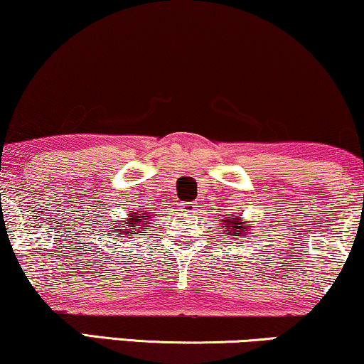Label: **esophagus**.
I'll return each mask as SVG.
<instances>
[{
    "label": "esophagus",
    "instance_id": "obj_1",
    "mask_svg": "<svg viewBox=\"0 0 364 364\" xmlns=\"http://www.w3.org/2000/svg\"><path fill=\"white\" fill-rule=\"evenodd\" d=\"M181 207H182V210H186L187 213H192L193 210H196V202H183V203H181Z\"/></svg>",
    "mask_w": 364,
    "mask_h": 364
}]
</instances>
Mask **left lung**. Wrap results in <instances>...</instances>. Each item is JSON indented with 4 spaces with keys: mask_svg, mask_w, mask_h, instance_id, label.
<instances>
[{
    "mask_svg": "<svg viewBox=\"0 0 364 364\" xmlns=\"http://www.w3.org/2000/svg\"><path fill=\"white\" fill-rule=\"evenodd\" d=\"M222 222V227H225V228H230V232L228 233H232V235H235V233H238L240 232V237H243L245 235V233H248V225L247 223H243L242 220H240V217H233L232 213H228V215L223 218V220H220Z\"/></svg>",
    "mask_w": 364,
    "mask_h": 364,
    "instance_id": "8db88e82",
    "label": "left lung"
}]
</instances>
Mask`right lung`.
<instances>
[{"label": "right lung", "mask_w": 364, "mask_h": 364, "mask_svg": "<svg viewBox=\"0 0 364 364\" xmlns=\"http://www.w3.org/2000/svg\"><path fill=\"white\" fill-rule=\"evenodd\" d=\"M129 218L127 220H124L121 225H117L116 228H114L112 233H116L117 237H132L134 232L136 233H146L142 232V223H144V218L147 217V213H144L142 210H136L134 213H127Z\"/></svg>", "instance_id": "add662e5"}]
</instances>
